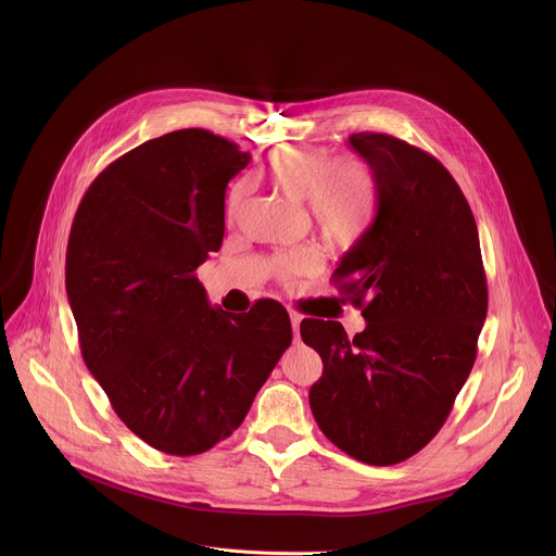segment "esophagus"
<instances>
[{
	"label": "esophagus",
	"instance_id": "1",
	"mask_svg": "<svg viewBox=\"0 0 556 556\" xmlns=\"http://www.w3.org/2000/svg\"><path fill=\"white\" fill-rule=\"evenodd\" d=\"M301 319H303V316H301L296 309H290V324H292V330H294V341H299V326H301Z\"/></svg>",
	"mask_w": 556,
	"mask_h": 556
}]
</instances>
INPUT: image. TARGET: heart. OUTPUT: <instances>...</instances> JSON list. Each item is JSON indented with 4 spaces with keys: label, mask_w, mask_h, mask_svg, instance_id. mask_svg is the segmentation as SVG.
<instances>
[{
    "label": "heart",
    "mask_w": 556,
    "mask_h": 556,
    "mask_svg": "<svg viewBox=\"0 0 556 556\" xmlns=\"http://www.w3.org/2000/svg\"><path fill=\"white\" fill-rule=\"evenodd\" d=\"M275 185L290 198L309 202L321 230L337 242H352L365 230L374 213V180L356 157H334L326 147H281L268 161ZM244 185L228 198V211L242 204ZM321 266V255L303 249L281 264V277L307 275Z\"/></svg>",
    "instance_id": "1"
}]
</instances>
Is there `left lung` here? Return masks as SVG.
<instances>
[{
    "label": "left lung",
    "instance_id": "8db88e82",
    "mask_svg": "<svg viewBox=\"0 0 556 556\" xmlns=\"http://www.w3.org/2000/svg\"><path fill=\"white\" fill-rule=\"evenodd\" d=\"M350 144L376 185V217L332 279L361 307L365 330L303 319L301 339L324 376L309 409L326 438L374 466L405 462L446 422L466 382L489 309L472 211L431 153L389 134Z\"/></svg>",
    "mask_w": 556,
    "mask_h": 556
}]
</instances>
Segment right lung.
<instances>
[{
	"label": "right lung",
	"mask_w": 556,
	"mask_h": 556,
	"mask_svg": "<svg viewBox=\"0 0 556 556\" xmlns=\"http://www.w3.org/2000/svg\"><path fill=\"white\" fill-rule=\"evenodd\" d=\"M251 153L206 129L147 140L108 165L76 208L65 290L84 361L149 446L198 455L247 418L292 343L286 307H211L195 270L219 251L224 195Z\"/></svg>",
	"instance_id": "right-lung-1"
}]
</instances>
